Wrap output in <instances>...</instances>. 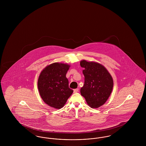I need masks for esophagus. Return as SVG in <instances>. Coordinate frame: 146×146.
Segmentation results:
<instances>
[{
	"label": "esophagus",
	"instance_id": "34e87169",
	"mask_svg": "<svg viewBox=\"0 0 146 146\" xmlns=\"http://www.w3.org/2000/svg\"><path fill=\"white\" fill-rule=\"evenodd\" d=\"M73 91H74V93H76V92L79 91V89H78V88H77V89H74Z\"/></svg>",
	"mask_w": 146,
	"mask_h": 146
}]
</instances>
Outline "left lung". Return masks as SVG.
<instances>
[{
    "label": "left lung",
    "instance_id": "1",
    "mask_svg": "<svg viewBox=\"0 0 146 146\" xmlns=\"http://www.w3.org/2000/svg\"><path fill=\"white\" fill-rule=\"evenodd\" d=\"M83 67L84 85L81 95L91 108L102 106L110 97L113 87V80L108 70L101 64L94 62H80Z\"/></svg>",
    "mask_w": 146,
    "mask_h": 146
}]
</instances>
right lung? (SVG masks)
I'll return each instance as SVG.
<instances>
[{
    "mask_svg": "<svg viewBox=\"0 0 146 146\" xmlns=\"http://www.w3.org/2000/svg\"><path fill=\"white\" fill-rule=\"evenodd\" d=\"M70 66L54 63L42 70L38 81V88L42 100L51 107L60 109L67 102L73 90L69 88L66 73Z\"/></svg>",
    "mask_w": 146,
    "mask_h": 146,
    "instance_id": "obj_1",
    "label": "right lung"
}]
</instances>
